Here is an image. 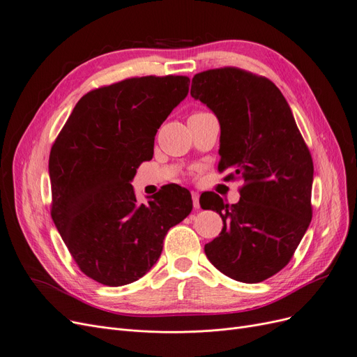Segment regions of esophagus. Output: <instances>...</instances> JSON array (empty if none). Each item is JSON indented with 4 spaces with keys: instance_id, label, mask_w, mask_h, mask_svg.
<instances>
[{
    "instance_id": "34e87169",
    "label": "esophagus",
    "mask_w": 357,
    "mask_h": 357,
    "mask_svg": "<svg viewBox=\"0 0 357 357\" xmlns=\"http://www.w3.org/2000/svg\"><path fill=\"white\" fill-rule=\"evenodd\" d=\"M191 197H192V204H194V208H200V195H199V192L192 191V192H191Z\"/></svg>"
}]
</instances>
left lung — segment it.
Instances as JSON below:
<instances>
[{
	"label": "left lung",
	"mask_w": 357,
	"mask_h": 357,
	"mask_svg": "<svg viewBox=\"0 0 357 357\" xmlns=\"http://www.w3.org/2000/svg\"><path fill=\"white\" fill-rule=\"evenodd\" d=\"M191 97L220 125L219 172L243 179L240 202L215 192L203 208L223 220L219 236L204 245L212 265L229 278L256 284L291 260L312 220L313 162L291 109L268 77L236 68L210 69L192 77Z\"/></svg>",
	"instance_id": "left-lung-1"
}]
</instances>
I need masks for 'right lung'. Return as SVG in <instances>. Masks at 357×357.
<instances>
[{
  "instance_id": "obj_1",
  "label": "right lung",
  "mask_w": 357,
  "mask_h": 357,
  "mask_svg": "<svg viewBox=\"0 0 357 357\" xmlns=\"http://www.w3.org/2000/svg\"><path fill=\"white\" fill-rule=\"evenodd\" d=\"M187 76L130 77L77 101L50 153L51 218L76 265L102 285L139 280L158 260L167 231L192 210L167 185L138 204L130 181L154 153L157 129L188 96Z\"/></svg>"
}]
</instances>
